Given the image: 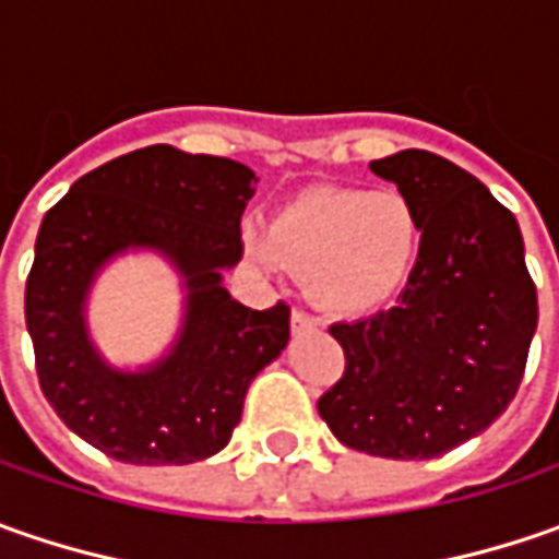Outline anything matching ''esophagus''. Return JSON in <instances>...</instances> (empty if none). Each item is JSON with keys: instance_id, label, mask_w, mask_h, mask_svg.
Here are the masks:
<instances>
[{"instance_id": "34e87169", "label": "esophagus", "mask_w": 559, "mask_h": 559, "mask_svg": "<svg viewBox=\"0 0 559 559\" xmlns=\"http://www.w3.org/2000/svg\"><path fill=\"white\" fill-rule=\"evenodd\" d=\"M317 330V320L308 317L305 311H292V333L301 335V333H313Z\"/></svg>"}]
</instances>
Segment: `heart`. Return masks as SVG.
Listing matches in <instances>:
<instances>
[{
	"mask_svg": "<svg viewBox=\"0 0 559 559\" xmlns=\"http://www.w3.org/2000/svg\"><path fill=\"white\" fill-rule=\"evenodd\" d=\"M417 211L401 192L311 189L276 211L267 233L248 236L264 267L308 276L313 301L338 317L376 311L417 261Z\"/></svg>",
	"mask_w": 559,
	"mask_h": 559,
	"instance_id": "1",
	"label": "heart"
}]
</instances>
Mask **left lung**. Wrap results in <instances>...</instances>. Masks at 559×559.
I'll return each instance as SVG.
<instances>
[{
    "mask_svg": "<svg viewBox=\"0 0 559 559\" xmlns=\"http://www.w3.org/2000/svg\"><path fill=\"white\" fill-rule=\"evenodd\" d=\"M419 221L395 308L333 323L345 373L317 401L342 444L429 461L488 429L513 401L538 326L516 217L473 174L423 148L370 162Z\"/></svg>",
    "mask_w": 559,
    "mask_h": 559,
    "instance_id": "obj_1",
    "label": "left lung"
}]
</instances>
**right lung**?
Returning <instances> with one entry per match:
<instances>
[{
	"instance_id": "add662e5",
	"label": "right lung",
	"mask_w": 559,
	"mask_h": 559,
	"mask_svg": "<svg viewBox=\"0 0 559 559\" xmlns=\"http://www.w3.org/2000/svg\"><path fill=\"white\" fill-rule=\"evenodd\" d=\"M254 183L246 164L148 145L80 177L43 217L24 292L36 376L64 426L102 454L136 466L217 454L251 379L286 348L289 305L251 311L221 283L242 258ZM130 247L158 250L187 289L178 342L142 371L111 368L85 330L97 270Z\"/></svg>"
}]
</instances>
